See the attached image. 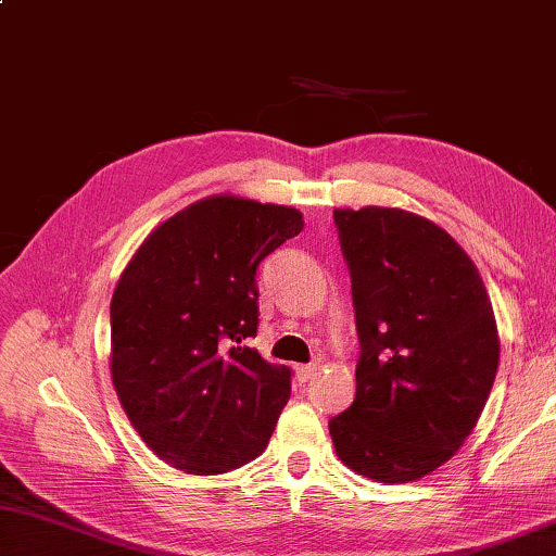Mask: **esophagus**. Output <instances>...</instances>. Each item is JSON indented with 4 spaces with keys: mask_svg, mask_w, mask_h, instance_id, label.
Returning <instances> with one entry per match:
<instances>
[{
    "mask_svg": "<svg viewBox=\"0 0 556 556\" xmlns=\"http://www.w3.org/2000/svg\"><path fill=\"white\" fill-rule=\"evenodd\" d=\"M318 371H320L318 365H299L296 367V379L299 381H311V379H316Z\"/></svg>",
    "mask_w": 556,
    "mask_h": 556,
    "instance_id": "esophagus-1",
    "label": "esophagus"
}]
</instances>
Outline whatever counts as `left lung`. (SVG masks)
Listing matches in <instances>:
<instances>
[{"mask_svg":"<svg viewBox=\"0 0 556 556\" xmlns=\"http://www.w3.org/2000/svg\"><path fill=\"white\" fill-rule=\"evenodd\" d=\"M359 338L357 393L328 420L338 457L383 483L445 464L477 426L498 369L496 318L479 269L430 220L336 208Z\"/></svg>","mask_w":556,"mask_h":556,"instance_id":"obj_1","label":"left lung"}]
</instances>
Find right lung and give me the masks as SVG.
Returning <instances> with one entry per match:
<instances>
[{"label": "right lung", "instance_id": "1", "mask_svg": "<svg viewBox=\"0 0 556 556\" xmlns=\"http://www.w3.org/2000/svg\"><path fill=\"white\" fill-rule=\"evenodd\" d=\"M304 228L296 208L211 197L157 226L111 299V379L160 459L189 473L243 467L267 447L291 369L250 348L257 267Z\"/></svg>", "mask_w": 556, "mask_h": 556}]
</instances>
